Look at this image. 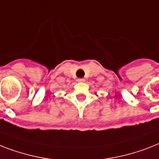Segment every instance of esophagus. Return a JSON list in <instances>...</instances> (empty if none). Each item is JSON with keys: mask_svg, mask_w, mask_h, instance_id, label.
Wrapping results in <instances>:
<instances>
[{"mask_svg": "<svg viewBox=\"0 0 159 159\" xmlns=\"http://www.w3.org/2000/svg\"><path fill=\"white\" fill-rule=\"evenodd\" d=\"M86 80L84 79V78H79V79H77V82H80V83H82V82H85Z\"/></svg>", "mask_w": 159, "mask_h": 159, "instance_id": "obj_1", "label": "esophagus"}]
</instances>
